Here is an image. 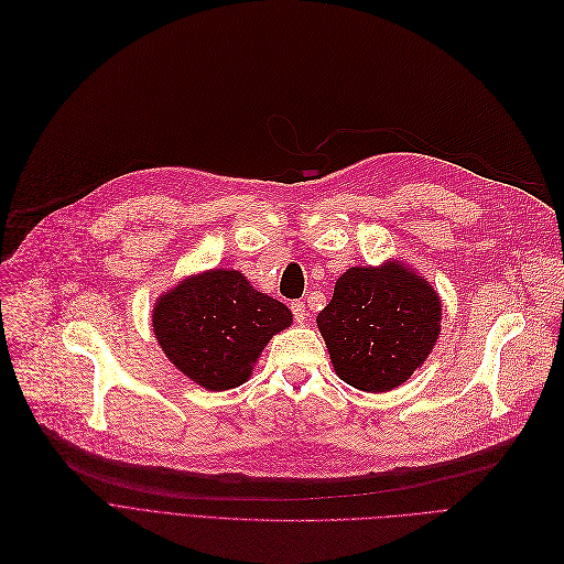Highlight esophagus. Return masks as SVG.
<instances>
[{"label":"esophagus","instance_id":"esophagus-1","mask_svg":"<svg viewBox=\"0 0 564 564\" xmlns=\"http://www.w3.org/2000/svg\"><path fill=\"white\" fill-rule=\"evenodd\" d=\"M291 312H293V316H296V324H305V321H307V310H305V303H301V301L291 303Z\"/></svg>","mask_w":564,"mask_h":564}]
</instances>
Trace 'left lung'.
I'll use <instances>...</instances> for the list:
<instances>
[{
	"instance_id": "left-lung-1",
	"label": "left lung",
	"mask_w": 564,
	"mask_h": 564,
	"mask_svg": "<svg viewBox=\"0 0 564 564\" xmlns=\"http://www.w3.org/2000/svg\"><path fill=\"white\" fill-rule=\"evenodd\" d=\"M441 316L438 291L413 265L390 259L341 273L316 326L344 383L388 392L426 362L441 337Z\"/></svg>"
}]
</instances>
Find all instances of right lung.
<instances>
[{
    "label": "right lung",
    "mask_w": 564,
    "mask_h": 564,
    "mask_svg": "<svg viewBox=\"0 0 564 564\" xmlns=\"http://www.w3.org/2000/svg\"><path fill=\"white\" fill-rule=\"evenodd\" d=\"M291 324L284 303L229 268L187 275L160 293L151 312L153 335L167 360L210 392L246 383L265 344Z\"/></svg>",
    "instance_id": "1"
}]
</instances>
